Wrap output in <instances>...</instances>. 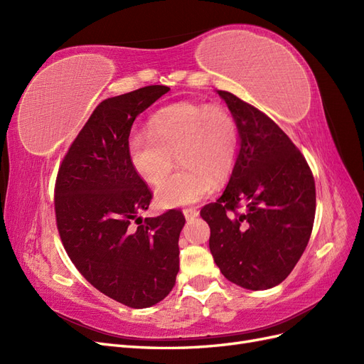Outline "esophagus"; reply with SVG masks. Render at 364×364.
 Listing matches in <instances>:
<instances>
[{
    "label": "esophagus",
    "instance_id": "obj_1",
    "mask_svg": "<svg viewBox=\"0 0 364 364\" xmlns=\"http://www.w3.org/2000/svg\"><path fill=\"white\" fill-rule=\"evenodd\" d=\"M183 215L190 222V220H194L197 215H199V211H196V209H193V208H186V209H183Z\"/></svg>",
    "mask_w": 364,
    "mask_h": 364
}]
</instances>
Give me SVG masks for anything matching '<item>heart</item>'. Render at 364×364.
Wrapping results in <instances>:
<instances>
[{
  "label": "heart",
  "instance_id": "obj_1",
  "mask_svg": "<svg viewBox=\"0 0 364 364\" xmlns=\"http://www.w3.org/2000/svg\"><path fill=\"white\" fill-rule=\"evenodd\" d=\"M238 155V127L226 109L181 102L165 106L149 121V134L129 138L127 156L139 178L159 183L173 167H183L155 191L162 206L193 205L232 173Z\"/></svg>",
  "mask_w": 364,
  "mask_h": 364
}]
</instances>
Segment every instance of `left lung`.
Wrapping results in <instances>:
<instances>
[{"label": "left lung", "mask_w": 364, "mask_h": 364, "mask_svg": "<svg viewBox=\"0 0 364 364\" xmlns=\"http://www.w3.org/2000/svg\"><path fill=\"white\" fill-rule=\"evenodd\" d=\"M217 94L235 119L240 147L223 194L200 211L211 229L209 249L226 279L267 290L289 277L310 240L314 178L274 121L234 94Z\"/></svg>", "instance_id": "left-lung-1"}]
</instances>
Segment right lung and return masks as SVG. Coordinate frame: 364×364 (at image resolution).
Listing matches in <instances>:
<instances>
[{
    "label": "right lung",
    "mask_w": 364,
    "mask_h": 364,
    "mask_svg": "<svg viewBox=\"0 0 364 364\" xmlns=\"http://www.w3.org/2000/svg\"><path fill=\"white\" fill-rule=\"evenodd\" d=\"M168 91L151 85L102 102L74 139L56 181L54 208L68 257L98 291L130 308L161 302L179 272L185 217L178 209L146 220L138 215L149 208L151 193L127 156L135 118Z\"/></svg>",
    "instance_id": "obj_1"
}]
</instances>
